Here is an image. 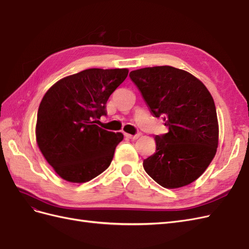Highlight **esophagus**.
Listing matches in <instances>:
<instances>
[{
    "label": "esophagus",
    "mask_w": 249,
    "mask_h": 249,
    "mask_svg": "<svg viewBox=\"0 0 249 249\" xmlns=\"http://www.w3.org/2000/svg\"><path fill=\"white\" fill-rule=\"evenodd\" d=\"M124 136L126 137V138H129V139H132V140H135V139H137L140 135L139 134H135V135H131V134H124Z\"/></svg>",
    "instance_id": "obj_1"
}]
</instances>
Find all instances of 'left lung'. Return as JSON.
I'll return each instance as SVG.
<instances>
[{"label":"left lung","instance_id":"obj_1","mask_svg":"<svg viewBox=\"0 0 249 249\" xmlns=\"http://www.w3.org/2000/svg\"><path fill=\"white\" fill-rule=\"evenodd\" d=\"M156 117L168 133L157 135L156 153L143 161L147 175L164 188H179L198 178L216 154L218 122L212 95L202 83L172 66L130 72Z\"/></svg>","mask_w":249,"mask_h":249}]
</instances>
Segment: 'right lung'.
Instances as JSON below:
<instances>
[{"instance_id":"add662e5","label":"right lung","mask_w":249,"mask_h":249,"mask_svg":"<svg viewBox=\"0 0 249 249\" xmlns=\"http://www.w3.org/2000/svg\"><path fill=\"white\" fill-rule=\"evenodd\" d=\"M126 69H89L53 85L39 105L36 141L43 157L63 179L85 183L106 170L122 133L102 129L106 104L125 80Z\"/></svg>"}]
</instances>
